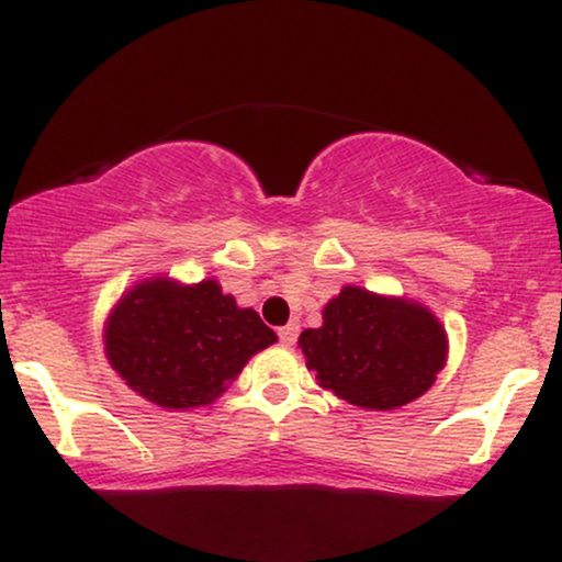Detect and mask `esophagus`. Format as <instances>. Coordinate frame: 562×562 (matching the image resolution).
Instances as JSON below:
<instances>
[{"label":"esophagus","instance_id":"1","mask_svg":"<svg viewBox=\"0 0 562 562\" xmlns=\"http://www.w3.org/2000/svg\"><path fill=\"white\" fill-rule=\"evenodd\" d=\"M295 338H299V325H295V322H288L285 327H280V344L282 346H293Z\"/></svg>","mask_w":562,"mask_h":562}]
</instances>
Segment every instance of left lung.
Instances as JSON below:
<instances>
[{
	"mask_svg": "<svg viewBox=\"0 0 562 562\" xmlns=\"http://www.w3.org/2000/svg\"><path fill=\"white\" fill-rule=\"evenodd\" d=\"M306 367L325 391L362 409L420 398L447 364L449 338L425 303L346 285L301 333Z\"/></svg>",
	"mask_w": 562,
	"mask_h": 562,
	"instance_id": "1",
	"label": "left lung"
}]
</instances>
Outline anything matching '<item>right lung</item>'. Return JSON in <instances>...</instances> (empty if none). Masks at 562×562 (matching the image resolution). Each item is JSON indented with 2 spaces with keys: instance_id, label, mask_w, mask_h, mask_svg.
<instances>
[{
  "instance_id": "obj_1",
  "label": "right lung",
  "mask_w": 562,
  "mask_h": 562,
  "mask_svg": "<svg viewBox=\"0 0 562 562\" xmlns=\"http://www.w3.org/2000/svg\"><path fill=\"white\" fill-rule=\"evenodd\" d=\"M102 340L128 389L164 409L184 412L214 404L277 335L254 308L222 293L216 280L184 285L156 274L121 295Z\"/></svg>"
}]
</instances>
